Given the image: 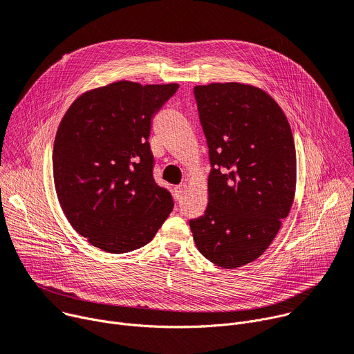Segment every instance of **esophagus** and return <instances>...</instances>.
Returning a JSON list of instances; mask_svg holds the SVG:
<instances>
[{
    "instance_id": "esophagus-1",
    "label": "esophagus",
    "mask_w": 354,
    "mask_h": 354,
    "mask_svg": "<svg viewBox=\"0 0 354 354\" xmlns=\"http://www.w3.org/2000/svg\"><path fill=\"white\" fill-rule=\"evenodd\" d=\"M185 189H186V185H179V186H175L174 187V198L176 201H180L183 194H185Z\"/></svg>"
}]
</instances>
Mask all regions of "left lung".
Segmentation results:
<instances>
[{
  "instance_id": "left-lung-1",
  "label": "left lung",
  "mask_w": 354,
  "mask_h": 354,
  "mask_svg": "<svg viewBox=\"0 0 354 354\" xmlns=\"http://www.w3.org/2000/svg\"><path fill=\"white\" fill-rule=\"evenodd\" d=\"M209 147V202L189 220L201 254L223 268L268 248L291 210L297 153L291 127L264 90L243 83L194 88Z\"/></svg>"
}]
</instances>
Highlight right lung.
Masks as SVG:
<instances>
[{"mask_svg": "<svg viewBox=\"0 0 354 354\" xmlns=\"http://www.w3.org/2000/svg\"><path fill=\"white\" fill-rule=\"evenodd\" d=\"M179 84L115 82L83 93L63 115L53 180L63 213L94 247L122 254L148 244L174 209L152 176L153 115Z\"/></svg>", "mask_w": 354, "mask_h": 354, "instance_id": "right-lung-1", "label": "right lung"}]
</instances>
